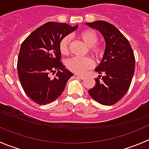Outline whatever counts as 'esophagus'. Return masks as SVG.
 Wrapping results in <instances>:
<instances>
[{"label":"esophagus","mask_w":149,"mask_h":149,"mask_svg":"<svg viewBox=\"0 0 149 149\" xmlns=\"http://www.w3.org/2000/svg\"><path fill=\"white\" fill-rule=\"evenodd\" d=\"M76 76H77L78 78H79V79H85V76H81V75H79V74H76Z\"/></svg>","instance_id":"1"}]
</instances>
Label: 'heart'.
Returning a JSON list of instances; mask_svg holds the SVG:
<instances>
[{
  "label": "heart",
  "mask_w": 149,
  "mask_h": 149,
  "mask_svg": "<svg viewBox=\"0 0 149 149\" xmlns=\"http://www.w3.org/2000/svg\"><path fill=\"white\" fill-rule=\"evenodd\" d=\"M79 37L87 47H89V52L94 57L96 58L102 57L104 52L103 47L96 44L97 41V36L95 31L92 30H83L79 34ZM70 40V38L69 36H65L60 41V49L63 54H66L68 52ZM67 66L71 71L82 74L89 69L92 68L93 66V61L89 57H84V58L73 57L68 60Z\"/></svg>",
  "instance_id": "b5f03b06"
}]
</instances>
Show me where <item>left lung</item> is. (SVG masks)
<instances>
[{"label": "left lung", "mask_w": 149, "mask_h": 149, "mask_svg": "<svg viewBox=\"0 0 149 149\" xmlns=\"http://www.w3.org/2000/svg\"><path fill=\"white\" fill-rule=\"evenodd\" d=\"M103 36L105 49L100 63L95 68L99 76L89 94L104 105L116 103L125 95L135 71V60L128 40L112 24L105 21L85 23Z\"/></svg>", "instance_id": "left-lung-1"}]
</instances>
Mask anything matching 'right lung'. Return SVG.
<instances>
[{
  "instance_id": "add662e5",
  "label": "right lung",
  "mask_w": 149,
  "mask_h": 149,
  "mask_svg": "<svg viewBox=\"0 0 149 149\" xmlns=\"http://www.w3.org/2000/svg\"><path fill=\"white\" fill-rule=\"evenodd\" d=\"M78 28L66 23H45L30 33L20 47L17 72L26 95L39 105H47L60 96L73 73L60 62V44ZM58 70L54 78L49 73Z\"/></svg>"
}]
</instances>
